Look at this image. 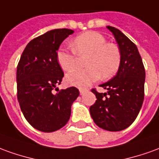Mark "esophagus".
Wrapping results in <instances>:
<instances>
[{"label": "esophagus", "instance_id": "1", "mask_svg": "<svg viewBox=\"0 0 159 159\" xmlns=\"http://www.w3.org/2000/svg\"><path fill=\"white\" fill-rule=\"evenodd\" d=\"M87 91L88 90H86V89H80V95H83L85 93H86V92H87Z\"/></svg>", "mask_w": 159, "mask_h": 159}]
</instances>
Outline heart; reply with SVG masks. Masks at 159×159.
<instances>
[{
  "instance_id": "obj_1",
  "label": "heart",
  "mask_w": 159,
  "mask_h": 159,
  "mask_svg": "<svg viewBox=\"0 0 159 159\" xmlns=\"http://www.w3.org/2000/svg\"><path fill=\"white\" fill-rule=\"evenodd\" d=\"M74 52L61 46L57 52V64L65 71L76 67L77 56L88 55L84 70H75L66 76L69 84L84 89L101 77L108 79L116 74L121 64V53L116 45L107 43L106 38L97 32H86L71 42Z\"/></svg>"
}]
</instances>
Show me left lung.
Wrapping results in <instances>:
<instances>
[{"label":"left lung","mask_w":159,"mask_h":159,"mask_svg":"<svg viewBox=\"0 0 159 159\" xmlns=\"http://www.w3.org/2000/svg\"><path fill=\"white\" fill-rule=\"evenodd\" d=\"M113 33L121 53V64L116 75L100 86L106 93L92 92L97 100L89 107L95 124L107 131L118 132L127 128L140 111L145 95V71L136 45L124 33L107 26Z\"/></svg>","instance_id":"left-lung-1"}]
</instances>
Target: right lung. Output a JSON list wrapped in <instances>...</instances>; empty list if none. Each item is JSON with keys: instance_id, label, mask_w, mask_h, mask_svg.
<instances>
[{"instance_id": "add662e5", "label": "right lung", "mask_w": 159, "mask_h": 159, "mask_svg": "<svg viewBox=\"0 0 159 159\" xmlns=\"http://www.w3.org/2000/svg\"><path fill=\"white\" fill-rule=\"evenodd\" d=\"M72 33L70 29H54L33 39L18 64V102L25 120L41 132L52 133L65 126L72 103L79 95L75 87L61 90L57 88L64 77L57 61V51Z\"/></svg>"}]
</instances>
